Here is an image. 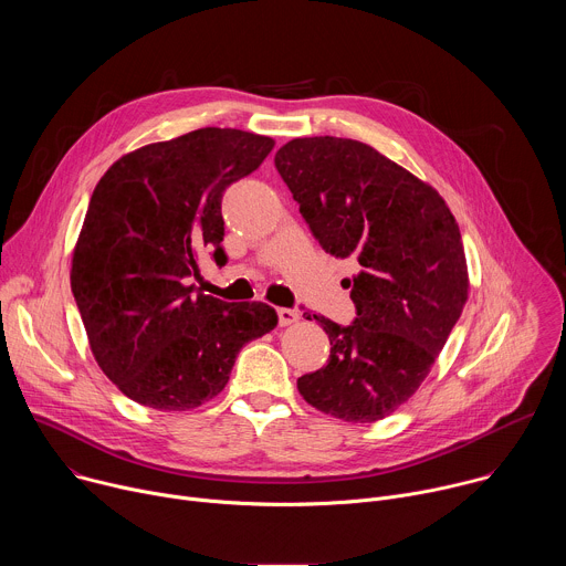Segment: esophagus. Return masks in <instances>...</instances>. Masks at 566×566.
I'll use <instances>...</instances> for the list:
<instances>
[{
    "label": "esophagus",
    "instance_id": "34e87169",
    "mask_svg": "<svg viewBox=\"0 0 566 566\" xmlns=\"http://www.w3.org/2000/svg\"><path fill=\"white\" fill-rule=\"evenodd\" d=\"M297 319H300V313L295 308H277V322L282 327H289Z\"/></svg>",
    "mask_w": 566,
    "mask_h": 566
}]
</instances>
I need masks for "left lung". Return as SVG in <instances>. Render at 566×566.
I'll list each match as a JSON object with an SVG mask.
<instances>
[{
  "label": "left lung",
  "mask_w": 566,
  "mask_h": 566,
  "mask_svg": "<svg viewBox=\"0 0 566 566\" xmlns=\"http://www.w3.org/2000/svg\"><path fill=\"white\" fill-rule=\"evenodd\" d=\"M275 168L325 253L360 269L347 280L352 325L313 313L332 354L297 378V389L347 423L378 421L419 389L461 315L468 271L459 226L434 188L360 140L293 138L277 149Z\"/></svg>",
  "instance_id": "obj_1"
}]
</instances>
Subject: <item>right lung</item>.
I'll list each match as a JSON object with an SVG mask.
<instances>
[{"label":"right lung","instance_id":"right-lung-1","mask_svg":"<svg viewBox=\"0 0 566 566\" xmlns=\"http://www.w3.org/2000/svg\"><path fill=\"white\" fill-rule=\"evenodd\" d=\"M273 145L203 127L118 158L98 181L71 291L101 369L140 406L199 408L226 387L239 349L277 325L264 302H223L190 284L203 255L226 266L221 195Z\"/></svg>","mask_w":566,"mask_h":566}]
</instances>
